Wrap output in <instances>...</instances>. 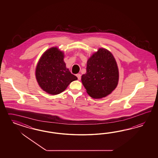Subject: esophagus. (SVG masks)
Returning <instances> with one entry per match:
<instances>
[{
  "label": "esophagus",
  "mask_w": 158,
  "mask_h": 158,
  "mask_svg": "<svg viewBox=\"0 0 158 158\" xmlns=\"http://www.w3.org/2000/svg\"><path fill=\"white\" fill-rule=\"evenodd\" d=\"M77 77L78 80H81V74H79V73L77 74Z\"/></svg>",
  "instance_id": "obj_1"
}]
</instances>
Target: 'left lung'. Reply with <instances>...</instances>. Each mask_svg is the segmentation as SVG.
<instances>
[{
	"label": "left lung",
	"mask_w": 158,
	"mask_h": 158,
	"mask_svg": "<svg viewBox=\"0 0 158 158\" xmlns=\"http://www.w3.org/2000/svg\"><path fill=\"white\" fill-rule=\"evenodd\" d=\"M119 69L115 58L109 50L99 48L87 61L86 73L81 81L87 94L93 98L108 96L118 86Z\"/></svg>",
	"instance_id": "8db88e82"
}]
</instances>
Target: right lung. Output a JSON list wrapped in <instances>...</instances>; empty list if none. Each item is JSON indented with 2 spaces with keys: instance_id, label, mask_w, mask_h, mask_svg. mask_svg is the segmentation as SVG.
Segmentation results:
<instances>
[{
  "instance_id": "right-lung-1",
  "label": "right lung",
  "mask_w": 158,
  "mask_h": 158,
  "mask_svg": "<svg viewBox=\"0 0 158 158\" xmlns=\"http://www.w3.org/2000/svg\"><path fill=\"white\" fill-rule=\"evenodd\" d=\"M64 53L57 47L44 52L35 69L39 86L49 94L56 95L64 91L77 77L72 74L64 61Z\"/></svg>"
}]
</instances>
